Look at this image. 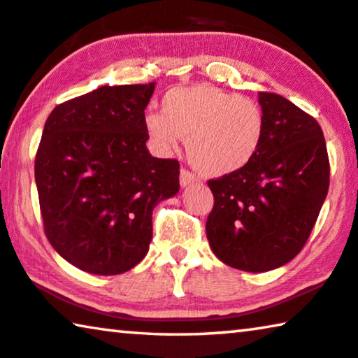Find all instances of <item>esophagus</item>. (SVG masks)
I'll return each mask as SVG.
<instances>
[{
	"label": "esophagus",
	"mask_w": 358,
	"mask_h": 358,
	"mask_svg": "<svg viewBox=\"0 0 358 358\" xmlns=\"http://www.w3.org/2000/svg\"><path fill=\"white\" fill-rule=\"evenodd\" d=\"M196 181V177H194V173L193 172H189V170H186V169H181L180 170V185L183 186H189V185H193Z\"/></svg>",
	"instance_id": "obj_1"
}]
</instances>
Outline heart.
<instances>
[{"label": "heart", "mask_w": 358, "mask_h": 358, "mask_svg": "<svg viewBox=\"0 0 358 358\" xmlns=\"http://www.w3.org/2000/svg\"><path fill=\"white\" fill-rule=\"evenodd\" d=\"M145 129L164 152L186 139L188 157L201 175L225 177L245 169L264 139V112L255 100L213 84L170 89L162 113L150 112Z\"/></svg>", "instance_id": "b5f03b06"}]
</instances>
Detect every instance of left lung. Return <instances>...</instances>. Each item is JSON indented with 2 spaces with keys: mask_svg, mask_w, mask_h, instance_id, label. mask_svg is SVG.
I'll list each match as a JSON object with an SVG mask.
<instances>
[{
  "mask_svg": "<svg viewBox=\"0 0 358 358\" xmlns=\"http://www.w3.org/2000/svg\"><path fill=\"white\" fill-rule=\"evenodd\" d=\"M264 139L238 172L209 180L206 234L222 263L248 273L280 268L300 253L329 188V157L318 122L278 94L259 92Z\"/></svg>",
  "mask_w": 358,
  "mask_h": 358,
  "instance_id": "1",
  "label": "left lung"
}]
</instances>
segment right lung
Instances as JSON below:
<instances>
[{
    "mask_svg": "<svg viewBox=\"0 0 358 358\" xmlns=\"http://www.w3.org/2000/svg\"><path fill=\"white\" fill-rule=\"evenodd\" d=\"M154 87L102 85L57 105L45 123L35 155L43 230L85 273L122 274L143 261L154 208L180 189L178 160L145 148Z\"/></svg>",
    "mask_w": 358,
    "mask_h": 358,
    "instance_id": "right-lung-1",
    "label": "right lung"
}]
</instances>
